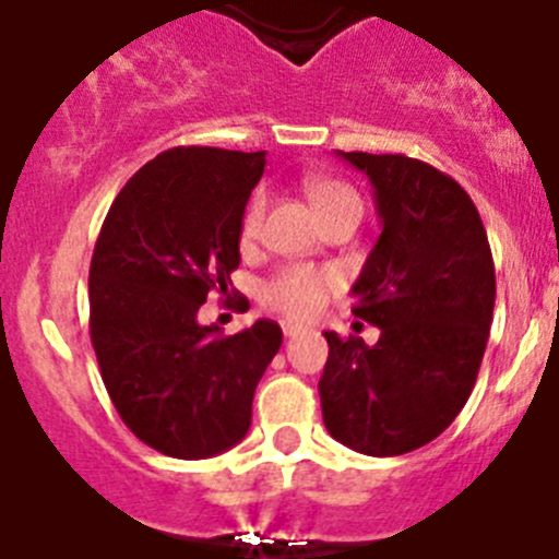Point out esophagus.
<instances>
[{
	"label": "esophagus",
	"mask_w": 559,
	"mask_h": 559,
	"mask_svg": "<svg viewBox=\"0 0 559 559\" xmlns=\"http://www.w3.org/2000/svg\"><path fill=\"white\" fill-rule=\"evenodd\" d=\"M281 331H284V336H300V334H306V331L309 329H304V325H298V323H281Z\"/></svg>",
	"instance_id": "esophagus-1"
}]
</instances>
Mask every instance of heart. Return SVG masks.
<instances>
[{"label": "heart", "instance_id": "b5f03b06", "mask_svg": "<svg viewBox=\"0 0 559 559\" xmlns=\"http://www.w3.org/2000/svg\"><path fill=\"white\" fill-rule=\"evenodd\" d=\"M309 194L314 209L320 211V217H329L340 209H361L359 194L350 189L348 183H342L336 178H311ZM261 217H264V194H253L242 214V239L250 242L259 236ZM331 286H334V275L329 270H317L309 264H292V267L278 270L267 284L261 286V300L273 311L295 320L317 314L323 309L325 298H329Z\"/></svg>", "mask_w": 559, "mask_h": 559}]
</instances>
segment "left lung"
I'll return each mask as SVG.
<instances>
[{"label": "left lung", "instance_id": "left-lung-1", "mask_svg": "<svg viewBox=\"0 0 559 559\" xmlns=\"http://www.w3.org/2000/svg\"><path fill=\"white\" fill-rule=\"evenodd\" d=\"M373 183L379 242L354 284V314L376 345L325 331V429L367 456L415 451L454 424L476 384L496 270L474 200L424 160L342 153Z\"/></svg>", "mask_w": 559, "mask_h": 559}]
</instances>
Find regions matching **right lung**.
<instances>
[{
  "label": "right lung",
  "instance_id": "add662e5",
  "mask_svg": "<svg viewBox=\"0 0 559 559\" xmlns=\"http://www.w3.org/2000/svg\"><path fill=\"white\" fill-rule=\"evenodd\" d=\"M267 155L173 147L117 194L88 273L92 345L130 431L175 460L242 440L255 384L281 348L278 323L234 336L200 325L209 292H228L250 192Z\"/></svg>",
  "mask_w": 559,
  "mask_h": 559
}]
</instances>
